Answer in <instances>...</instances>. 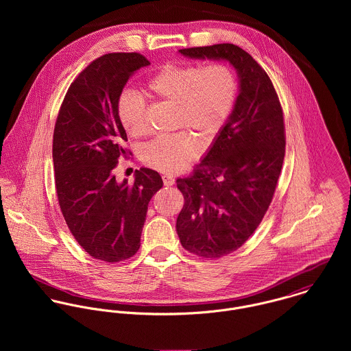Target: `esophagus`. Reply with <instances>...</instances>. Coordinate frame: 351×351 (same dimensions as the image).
Instances as JSON below:
<instances>
[{
  "label": "esophagus",
  "mask_w": 351,
  "mask_h": 351,
  "mask_svg": "<svg viewBox=\"0 0 351 351\" xmlns=\"http://www.w3.org/2000/svg\"><path fill=\"white\" fill-rule=\"evenodd\" d=\"M162 180H163V184H165V186H171V185L174 184V178H173L171 176H167V174H165V176H162Z\"/></svg>",
  "instance_id": "34e87169"
}]
</instances>
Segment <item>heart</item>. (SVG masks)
Instances as JSON below:
<instances>
[{"instance_id":"b5f03b06","label":"heart","mask_w":351,"mask_h":351,"mask_svg":"<svg viewBox=\"0 0 351 351\" xmlns=\"http://www.w3.org/2000/svg\"><path fill=\"white\" fill-rule=\"evenodd\" d=\"M154 97L176 106V127L197 131L205 141L217 136L228 123L238 99V78L224 63H166L146 84ZM117 116L128 135L149 132L147 106L134 90H124L117 100ZM200 146L189 132L159 136L142 150L143 162L155 170L174 174L185 169Z\"/></svg>"}]
</instances>
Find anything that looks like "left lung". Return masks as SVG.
Here are the masks:
<instances>
[{
  "instance_id": "left-lung-1",
  "label": "left lung",
  "mask_w": 351,
  "mask_h": 351,
  "mask_svg": "<svg viewBox=\"0 0 351 351\" xmlns=\"http://www.w3.org/2000/svg\"><path fill=\"white\" fill-rule=\"evenodd\" d=\"M192 59L230 62L239 95L228 123L189 177L178 178L182 247L202 258L238 250L262 221L285 155L284 113L266 71L241 47L223 43L180 50Z\"/></svg>"
}]
</instances>
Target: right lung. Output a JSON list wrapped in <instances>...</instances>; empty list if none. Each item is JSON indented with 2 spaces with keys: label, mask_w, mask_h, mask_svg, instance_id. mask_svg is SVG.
<instances>
[{
  "label": "right lung",
  "mask_w": 351,
  "mask_h": 351,
  "mask_svg": "<svg viewBox=\"0 0 351 351\" xmlns=\"http://www.w3.org/2000/svg\"><path fill=\"white\" fill-rule=\"evenodd\" d=\"M150 62L138 52H112L93 60L70 85L52 139L55 188L62 215L80 246L96 259L120 262L136 254L151 197L160 176L147 167L134 184L116 181L127 134L117 100L130 77Z\"/></svg>",
  "instance_id": "1"
}]
</instances>
